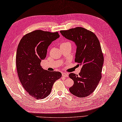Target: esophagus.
<instances>
[{"label": "esophagus", "mask_w": 122, "mask_h": 122, "mask_svg": "<svg viewBox=\"0 0 122 122\" xmlns=\"http://www.w3.org/2000/svg\"><path fill=\"white\" fill-rule=\"evenodd\" d=\"M62 76L64 77H68V74L67 73H65V72H62Z\"/></svg>", "instance_id": "obj_1"}]
</instances>
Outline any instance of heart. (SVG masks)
<instances>
[{
    "mask_svg": "<svg viewBox=\"0 0 122 122\" xmlns=\"http://www.w3.org/2000/svg\"><path fill=\"white\" fill-rule=\"evenodd\" d=\"M69 43V42H66L62 43H61V46H63V45H64V44H66V43Z\"/></svg>",
    "mask_w": 122,
    "mask_h": 122,
    "instance_id": "obj_1",
    "label": "heart"
}]
</instances>
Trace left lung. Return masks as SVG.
I'll return each instance as SVG.
<instances>
[{
    "mask_svg": "<svg viewBox=\"0 0 122 122\" xmlns=\"http://www.w3.org/2000/svg\"><path fill=\"white\" fill-rule=\"evenodd\" d=\"M60 32L76 44L75 61L82 66L79 75H69L74 81L69 91L76 97H87L95 91L102 78L103 56L98 39L93 32L81 27Z\"/></svg>",
    "mask_w": 122,
    "mask_h": 122,
    "instance_id": "obj_1",
    "label": "left lung"
}]
</instances>
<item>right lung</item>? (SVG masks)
I'll return each mask as SVG.
<instances>
[{
  "label": "right lung",
  "mask_w": 122,
  "mask_h": 122,
  "mask_svg": "<svg viewBox=\"0 0 122 122\" xmlns=\"http://www.w3.org/2000/svg\"><path fill=\"white\" fill-rule=\"evenodd\" d=\"M59 37L58 32L35 30L24 36L17 46L16 64L20 81L34 98L48 96L54 83L61 77L60 72H50L40 66L49 46Z\"/></svg>",
  "instance_id": "right-lung-1"
}]
</instances>
